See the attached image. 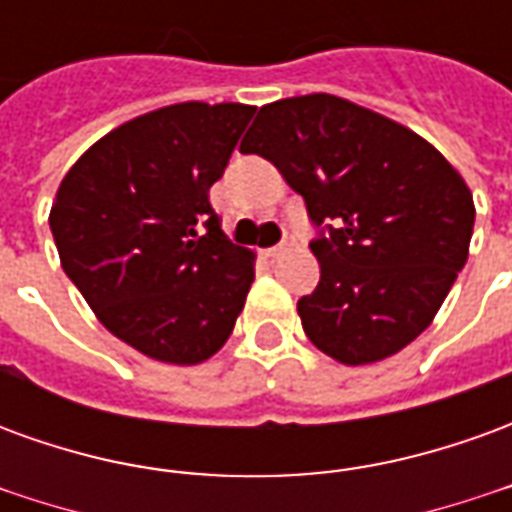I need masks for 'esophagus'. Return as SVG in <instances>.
I'll return each instance as SVG.
<instances>
[{"label": "esophagus", "instance_id": "34e87169", "mask_svg": "<svg viewBox=\"0 0 512 512\" xmlns=\"http://www.w3.org/2000/svg\"><path fill=\"white\" fill-rule=\"evenodd\" d=\"M290 246H293V235H285V241H282V244H277V246H271V249H266V255L268 257H279L282 252H288Z\"/></svg>", "mask_w": 512, "mask_h": 512}]
</instances>
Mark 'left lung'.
Segmentation results:
<instances>
[{
	"mask_svg": "<svg viewBox=\"0 0 512 512\" xmlns=\"http://www.w3.org/2000/svg\"><path fill=\"white\" fill-rule=\"evenodd\" d=\"M241 153L268 158L318 227L321 282L299 299L310 343L370 365L425 332L469 257L474 200L422 136L329 93L260 106Z\"/></svg>",
	"mask_w": 512,
	"mask_h": 512,
	"instance_id": "left-lung-1",
	"label": "left lung"
}]
</instances>
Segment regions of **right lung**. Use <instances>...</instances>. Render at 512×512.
Wrapping results in <instances>:
<instances>
[{"instance_id":"add662e5","label":"right lung","mask_w":512,"mask_h":512,"mask_svg":"<svg viewBox=\"0 0 512 512\" xmlns=\"http://www.w3.org/2000/svg\"><path fill=\"white\" fill-rule=\"evenodd\" d=\"M255 115L186 101L101 136L62 178L49 224L98 321L167 365H200L233 334L255 279L208 191Z\"/></svg>"}]
</instances>
